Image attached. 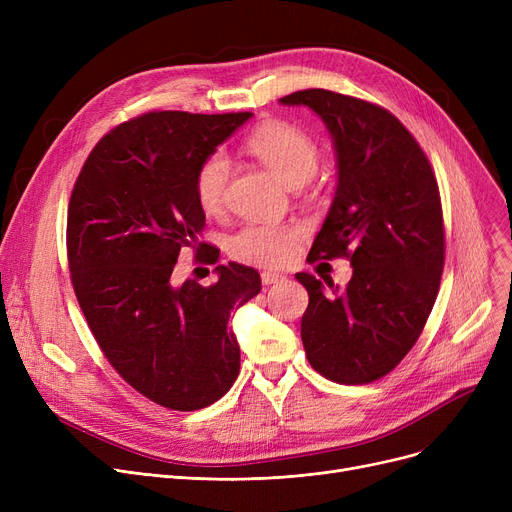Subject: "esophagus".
Here are the masks:
<instances>
[{
    "mask_svg": "<svg viewBox=\"0 0 512 512\" xmlns=\"http://www.w3.org/2000/svg\"><path fill=\"white\" fill-rule=\"evenodd\" d=\"M280 280H284V276H282V274H278V272H261V282H263L265 286L278 284Z\"/></svg>",
    "mask_w": 512,
    "mask_h": 512,
    "instance_id": "1",
    "label": "esophagus"
}]
</instances>
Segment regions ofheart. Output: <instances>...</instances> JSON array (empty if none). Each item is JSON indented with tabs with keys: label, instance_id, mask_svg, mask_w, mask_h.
<instances>
[{
	"label": "heart",
	"instance_id": "heart-1",
	"mask_svg": "<svg viewBox=\"0 0 512 512\" xmlns=\"http://www.w3.org/2000/svg\"><path fill=\"white\" fill-rule=\"evenodd\" d=\"M247 149L270 168L284 184L307 182L319 166V147L299 126L288 122H267L247 139ZM230 180V159L215 151L207 155L195 174V193L203 211L218 213L226 201ZM299 230L292 226L247 224L228 240V253L253 265H280L294 253Z\"/></svg>",
	"mask_w": 512,
	"mask_h": 512
}]
</instances>
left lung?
Returning a JSON list of instances; mask_svg holds the SVG:
<instances>
[{"instance_id":"1","label":"left lung","mask_w":512,"mask_h":512,"mask_svg":"<svg viewBox=\"0 0 512 512\" xmlns=\"http://www.w3.org/2000/svg\"><path fill=\"white\" fill-rule=\"evenodd\" d=\"M326 124L336 193L307 261L348 257L353 278L297 274L309 292L301 338L315 371L338 384L390 373L417 342L438 297L444 224L438 182L413 134L388 110L326 89L280 99Z\"/></svg>"}]
</instances>
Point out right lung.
Here are the masks:
<instances>
[{"instance_id": "right-lung-1", "label": "right lung", "mask_w": 512, "mask_h": 512, "mask_svg": "<svg viewBox=\"0 0 512 512\" xmlns=\"http://www.w3.org/2000/svg\"><path fill=\"white\" fill-rule=\"evenodd\" d=\"M253 114L149 112L95 145L68 205L72 286L103 355L157 405L197 411L238 378L230 315L261 290L257 270L215 267L218 282L176 284L182 249L209 263L195 174Z\"/></svg>"}]
</instances>
